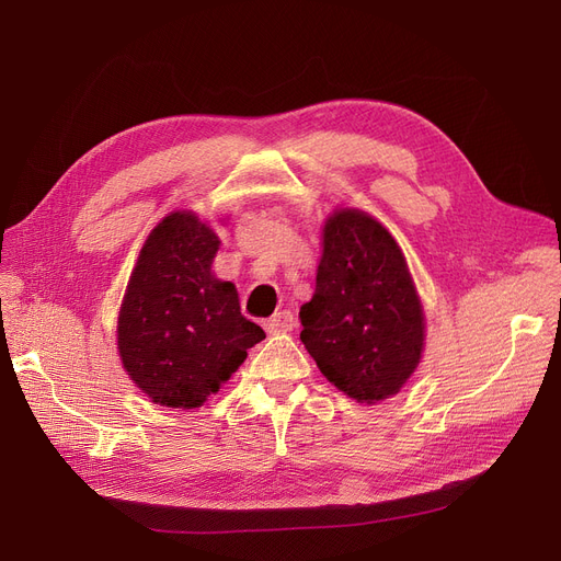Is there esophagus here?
<instances>
[{
	"label": "esophagus",
	"mask_w": 561,
	"mask_h": 561,
	"mask_svg": "<svg viewBox=\"0 0 561 561\" xmlns=\"http://www.w3.org/2000/svg\"><path fill=\"white\" fill-rule=\"evenodd\" d=\"M293 325H296V318H293L290 311H277L273 318L265 320V330H268L271 334H284V332H290Z\"/></svg>",
	"instance_id": "obj_1"
}]
</instances>
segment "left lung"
I'll return each mask as SVG.
<instances>
[{
	"mask_svg": "<svg viewBox=\"0 0 561 561\" xmlns=\"http://www.w3.org/2000/svg\"><path fill=\"white\" fill-rule=\"evenodd\" d=\"M300 341L334 387L357 402L400 391L423 352V307L393 236L364 211H336L322 229L313 298Z\"/></svg>",
	"mask_w": 561,
	"mask_h": 561,
	"instance_id": "obj_1",
	"label": "left lung"
}]
</instances>
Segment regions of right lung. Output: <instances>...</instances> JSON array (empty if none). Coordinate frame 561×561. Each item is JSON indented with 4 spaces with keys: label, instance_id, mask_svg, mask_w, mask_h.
Instances as JSON below:
<instances>
[{
    "label": "right lung",
    "instance_id": "right-lung-1",
    "mask_svg": "<svg viewBox=\"0 0 561 561\" xmlns=\"http://www.w3.org/2000/svg\"><path fill=\"white\" fill-rule=\"evenodd\" d=\"M218 236L191 211L165 216L140 250L117 318L129 377L154 402L193 409L265 339L231 282L211 275Z\"/></svg>",
    "mask_w": 561,
    "mask_h": 561
}]
</instances>
